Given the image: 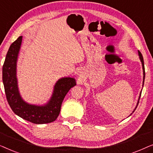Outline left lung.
Returning a JSON list of instances; mask_svg holds the SVG:
<instances>
[{"label":"left lung","mask_w":153,"mask_h":153,"mask_svg":"<svg viewBox=\"0 0 153 153\" xmlns=\"http://www.w3.org/2000/svg\"><path fill=\"white\" fill-rule=\"evenodd\" d=\"M139 57H140V60H141V61L142 62V66H143V83H144V79H145V68H144V62H143V56H142L141 53L140 51H139ZM139 104V103H138Z\"/></svg>","instance_id":"left-lung-1"}]
</instances>
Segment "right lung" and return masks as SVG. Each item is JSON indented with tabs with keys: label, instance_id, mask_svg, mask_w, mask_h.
Wrapping results in <instances>:
<instances>
[{
	"label": "right lung",
	"instance_id": "add662e5",
	"mask_svg": "<svg viewBox=\"0 0 153 153\" xmlns=\"http://www.w3.org/2000/svg\"><path fill=\"white\" fill-rule=\"evenodd\" d=\"M22 36L10 45L3 66V82L8 104L14 114L35 124L53 122L59 116L62 102L71 88L76 85L75 79L70 77L58 81L54 87L51 99L45 106L30 105L23 101L19 93L16 77V59Z\"/></svg>",
	"mask_w": 153,
	"mask_h": 153
}]
</instances>
